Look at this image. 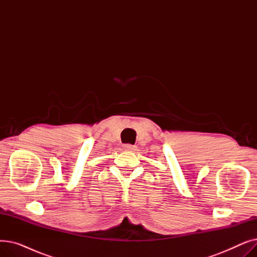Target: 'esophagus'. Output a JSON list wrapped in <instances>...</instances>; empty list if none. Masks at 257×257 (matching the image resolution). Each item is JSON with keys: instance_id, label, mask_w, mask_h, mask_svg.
Returning a JSON list of instances; mask_svg holds the SVG:
<instances>
[{"instance_id": "34e87169", "label": "esophagus", "mask_w": 257, "mask_h": 257, "mask_svg": "<svg viewBox=\"0 0 257 257\" xmlns=\"http://www.w3.org/2000/svg\"><path fill=\"white\" fill-rule=\"evenodd\" d=\"M124 149H125L126 151H134V150H136V146L125 145V146H124Z\"/></svg>"}]
</instances>
